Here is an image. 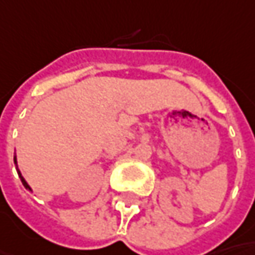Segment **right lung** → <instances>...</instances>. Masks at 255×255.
Listing matches in <instances>:
<instances>
[{
	"label": "right lung",
	"instance_id": "obj_1",
	"mask_svg": "<svg viewBox=\"0 0 255 255\" xmlns=\"http://www.w3.org/2000/svg\"><path fill=\"white\" fill-rule=\"evenodd\" d=\"M14 164H15V167H17V172H18V175H19V178H21V183H22V185H24V187H25V188H27V190H28V191H29V193H32V190H31V187H29V185H28V183H27V181H25V178H24V177H22V174H21V171H19V170H18L17 155H14Z\"/></svg>",
	"mask_w": 255,
	"mask_h": 255
}]
</instances>
